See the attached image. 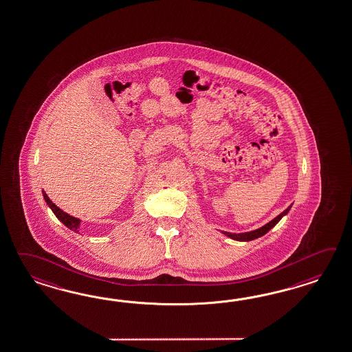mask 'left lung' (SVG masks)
I'll use <instances>...</instances> for the list:
<instances>
[{
    "mask_svg": "<svg viewBox=\"0 0 352 352\" xmlns=\"http://www.w3.org/2000/svg\"><path fill=\"white\" fill-rule=\"evenodd\" d=\"M290 207H287L283 212L278 214L277 217H274L272 221H270V223H266V225H265V226H262V228H259L257 230H253V232H240V234L225 232L223 234H225V235H228V236H229V238H232V239L239 240V241H249V240L257 239L259 236H262V235H265L266 232H270V230L274 228V225L281 220V217L289 212Z\"/></svg>",
    "mask_w": 352,
    "mask_h": 352,
    "instance_id": "8db88e82",
    "label": "left lung"
}]
</instances>
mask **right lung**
<instances>
[{
  "label": "right lung",
  "mask_w": 352,
  "mask_h": 352,
  "mask_svg": "<svg viewBox=\"0 0 352 352\" xmlns=\"http://www.w3.org/2000/svg\"><path fill=\"white\" fill-rule=\"evenodd\" d=\"M43 197L45 199V202H47V205L51 207L52 211H53V214L57 216V219L62 221V223H65L69 229L71 230H74V232H78V228H80V219H76V217H74V216H71V214H66L65 211H62L60 207L56 206L53 202H52L50 197L44 193L43 190Z\"/></svg>",
  "instance_id": "1"
}]
</instances>
